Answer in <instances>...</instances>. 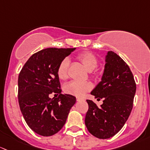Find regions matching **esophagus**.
<instances>
[{
    "mask_svg": "<svg viewBox=\"0 0 150 150\" xmlns=\"http://www.w3.org/2000/svg\"><path fill=\"white\" fill-rule=\"evenodd\" d=\"M76 100L77 101H80V100H84V99L81 98H76Z\"/></svg>",
    "mask_w": 150,
    "mask_h": 150,
    "instance_id": "obj_1",
    "label": "esophagus"
}]
</instances>
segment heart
<instances>
[{"instance_id":"heart-1","label":"heart","mask_w":150,"mask_h":150,"mask_svg":"<svg viewBox=\"0 0 150 150\" xmlns=\"http://www.w3.org/2000/svg\"><path fill=\"white\" fill-rule=\"evenodd\" d=\"M76 58L79 62L81 63V64L88 71H92L98 66L99 61L98 57L91 52L86 51L81 52L77 55ZM69 66V60L67 58L63 59L58 64V68H57V75L60 79H67L69 76V74H68ZM92 76L93 77H98V76H99L98 71H94L92 73ZM91 89H92V84L88 81L80 82V81H72L65 84L64 87V92L66 93L76 97L83 96Z\"/></svg>"}]
</instances>
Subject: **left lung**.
<instances>
[{
  "mask_svg": "<svg viewBox=\"0 0 150 150\" xmlns=\"http://www.w3.org/2000/svg\"><path fill=\"white\" fill-rule=\"evenodd\" d=\"M102 81L91 92L98 100L103 99L99 107L92 100L89 105L85 125L90 134L99 139H109L124 126L133 108L137 85L130 68L112 51L108 52Z\"/></svg>",
  "mask_w": 150,
  "mask_h": 150,
  "instance_id": "8db88e82",
  "label": "left lung"
}]
</instances>
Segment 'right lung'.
I'll return each mask as SVG.
<instances>
[{"instance_id":"obj_1","label":"right lung","mask_w":150,"mask_h":150,"mask_svg":"<svg viewBox=\"0 0 150 150\" xmlns=\"http://www.w3.org/2000/svg\"><path fill=\"white\" fill-rule=\"evenodd\" d=\"M75 48L49 47L34 53L18 78V100L26 123L43 137L58 133L66 123L76 98L61 94L57 68ZM58 94L51 99L50 93Z\"/></svg>"}]
</instances>
